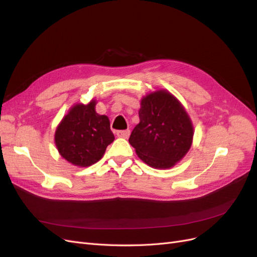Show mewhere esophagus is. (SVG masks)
<instances>
[{
  "label": "esophagus",
  "mask_w": 257,
  "mask_h": 257,
  "mask_svg": "<svg viewBox=\"0 0 257 257\" xmlns=\"http://www.w3.org/2000/svg\"><path fill=\"white\" fill-rule=\"evenodd\" d=\"M131 134V131L130 130H125V131H118L116 132V136L120 137V138H127Z\"/></svg>",
  "instance_id": "obj_1"
}]
</instances>
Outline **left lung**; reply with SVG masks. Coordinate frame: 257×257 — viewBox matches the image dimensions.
<instances>
[{
	"label": "left lung",
	"instance_id": "1",
	"mask_svg": "<svg viewBox=\"0 0 257 257\" xmlns=\"http://www.w3.org/2000/svg\"><path fill=\"white\" fill-rule=\"evenodd\" d=\"M139 123L128 143L138 158L153 168L174 167L189 152L194 127L189 113L172 93L157 90L141 100Z\"/></svg>",
	"mask_w": 257,
	"mask_h": 257
}]
</instances>
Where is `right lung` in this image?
<instances>
[{"instance_id":"add662e5","label":"right lung","mask_w":257,"mask_h":257,"mask_svg":"<svg viewBox=\"0 0 257 257\" xmlns=\"http://www.w3.org/2000/svg\"><path fill=\"white\" fill-rule=\"evenodd\" d=\"M96 99L84 105L75 104L63 116L54 133V144L60 155L74 166L95 164L114 141L110 122L95 111Z\"/></svg>"}]
</instances>
